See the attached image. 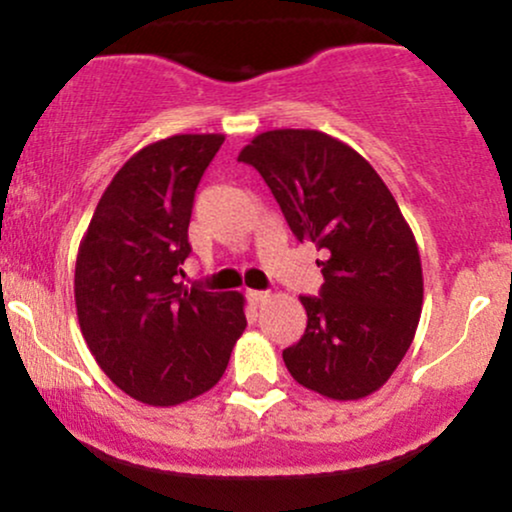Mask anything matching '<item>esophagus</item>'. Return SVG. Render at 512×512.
<instances>
[{
    "instance_id": "34e87169",
    "label": "esophagus",
    "mask_w": 512,
    "mask_h": 512,
    "mask_svg": "<svg viewBox=\"0 0 512 512\" xmlns=\"http://www.w3.org/2000/svg\"><path fill=\"white\" fill-rule=\"evenodd\" d=\"M245 296H248V301L252 305H262V303H267L269 298H272V296H269V291H252V289L245 293Z\"/></svg>"
}]
</instances>
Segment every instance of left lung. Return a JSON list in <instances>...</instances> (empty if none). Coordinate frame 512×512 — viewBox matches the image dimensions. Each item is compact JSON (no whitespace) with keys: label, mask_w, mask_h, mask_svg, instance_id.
<instances>
[{"label":"left lung","mask_w":512,"mask_h":512,"mask_svg":"<svg viewBox=\"0 0 512 512\" xmlns=\"http://www.w3.org/2000/svg\"><path fill=\"white\" fill-rule=\"evenodd\" d=\"M269 185L293 236L330 257L320 296H301L308 325L284 349L298 385L363 399L395 373L419 327L424 274L416 238L373 166L317 129H269L238 154Z\"/></svg>","instance_id":"left-lung-1"}]
</instances>
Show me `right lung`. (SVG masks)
I'll list each match as a JSON object with an SVG mask.
<instances>
[{"label":"right lung","instance_id":"1","mask_svg":"<svg viewBox=\"0 0 512 512\" xmlns=\"http://www.w3.org/2000/svg\"><path fill=\"white\" fill-rule=\"evenodd\" d=\"M223 134L144 146L105 187L81 238L74 301L98 366L137 402L175 407L211 390L248 327L238 291L178 284L195 190Z\"/></svg>","mask_w":512,"mask_h":512}]
</instances>
